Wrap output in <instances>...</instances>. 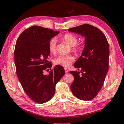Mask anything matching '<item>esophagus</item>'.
<instances>
[{"instance_id": "1", "label": "esophagus", "mask_w": 124, "mask_h": 124, "mask_svg": "<svg viewBox=\"0 0 124 124\" xmlns=\"http://www.w3.org/2000/svg\"><path fill=\"white\" fill-rule=\"evenodd\" d=\"M64 70H65V72H66V73H67V72H69V70H68V69L65 68Z\"/></svg>"}]
</instances>
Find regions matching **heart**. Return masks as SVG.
Wrapping results in <instances>:
<instances>
[{"mask_svg":"<svg viewBox=\"0 0 124 124\" xmlns=\"http://www.w3.org/2000/svg\"><path fill=\"white\" fill-rule=\"evenodd\" d=\"M62 39L69 46L72 47V50L74 52L77 53L80 50L81 48L76 45L77 43L78 39L74 35L72 34H66L62 37ZM56 43L57 40L55 39H52L49 43L48 48L50 52L54 53L56 51ZM74 58L72 55H61L58 56L53 60V62L55 65H59L64 67H69L71 63L73 62Z\"/></svg>","mask_w":124,"mask_h":124,"instance_id":"obj_1","label":"heart"}]
</instances>
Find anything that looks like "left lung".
<instances>
[{
  "instance_id": "8db88e82",
  "label": "left lung",
  "mask_w": 124,
  "mask_h": 124,
  "mask_svg": "<svg viewBox=\"0 0 124 124\" xmlns=\"http://www.w3.org/2000/svg\"><path fill=\"white\" fill-rule=\"evenodd\" d=\"M68 31L80 34L85 38L81 55L74 64L75 68L80 71L70 72L74 77L70 87L78 99L90 100L101 89L108 71V41L100 30L91 25H81L70 29Z\"/></svg>"
}]
</instances>
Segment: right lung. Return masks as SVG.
I'll return each instance as SVG.
<instances>
[{"instance_id":"1","label":"right lung","mask_w":124,"mask_h":124,"mask_svg":"<svg viewBox=\"0 0 124 124\" xmlns=\"http://www.w3.org/2000/svg\"><path fill=\"white\" fill-rule=\"evenodd\" d=\"M59 33L33 26L23 31L16 42L14 57L17 77L26 94L37 103H45L54 96L56 84L65 73L64 67L56 65L47 75L43 73L52 66L47 60L50 40Z\"/></svg>"}]
</instances>
